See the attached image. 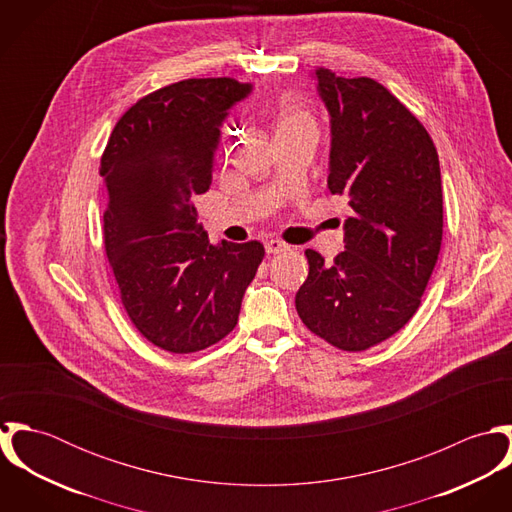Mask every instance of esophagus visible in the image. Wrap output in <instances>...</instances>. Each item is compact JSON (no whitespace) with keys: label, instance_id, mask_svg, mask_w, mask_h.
Masks as SVG:
<instances>
[{"label":"esophagus","instance_id":"34e87169","mask_svg":"<svg viewBox=\"0 0 512 512\" xmlns=\"http://www.w3.org/2000/svg\"><path fill=\"white\" fill-rule=\"evenodd\" d=\"M286 250H290V246H288L286 242L278 240V238H272V240L266 242V252H268V254H282V252H286Z\"/></svg>","mask_w":512,"mask_h":512}]
</instances>
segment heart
<instances>
[{
	"label": "heart",
	"mask_w": 512,
	"mask_h": 512,
	"mask_svg": "<svg viewBox=\"0 0 512 512\" xmlns=\"http://www.w3.org/2000/svg\"><path fill=\"white\" fill-rule=\"evenodd\" d=\"M317 134L315 116L307 106L297 100H282L276 110V134L292 136V134Z\"/></svg>",
	"instance_id": "b5f03b06"
}]
</instances>
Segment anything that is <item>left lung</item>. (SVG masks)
I'll use <instances>...</instances> for the list:
<instances>
[{"mask_svg": "<svg viewBox=\"0 0 512 512\" xmlns=\"http://www.w3.org/2000/svg\"><path fill=\"white\" fill-rule=\"evenodd\" d=\"M331 122L329 191L345 195V250L327 264L305 250L309 276L295 309L309 331L343 351H366L420 307L443 232L436 146L412 112L372 78L315 69Z\"/></svg>", "mask_w": 512, "mask_h": 512, "instance_id": "obj_1", "label": "left lung"}]
</instances>
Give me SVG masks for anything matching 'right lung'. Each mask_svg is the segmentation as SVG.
Returning <instances> with one entry per match:
<instances>
[{"label":"right lung","mask_w":512,"mask_h":512,"mask_svg":"<svg viewBox=\"0 0 512 512\" xmlns=\"http://www.w3.org/2000/svg\"><path fill=\"white\" fill-rule=\"evenodd\" d=\"M252 92L234 78H187L138 100L100 161L104 248L136 329L169 353H197L238 323L264 258L256 240L209 242L191 205L213 181L220 128Z\"/></svg>","instance_id":"right-lung-1"}]
</instances>
